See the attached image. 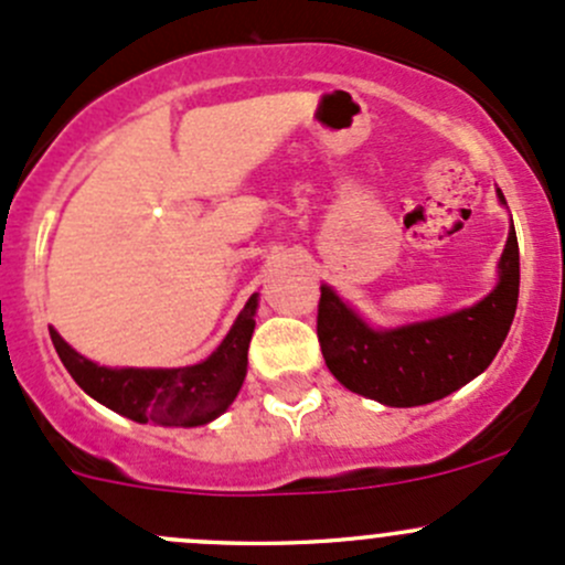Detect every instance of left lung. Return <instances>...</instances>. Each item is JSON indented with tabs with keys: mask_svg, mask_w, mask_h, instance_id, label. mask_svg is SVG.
Masks as SVG:
<instances>
[{
	"mask_svg": "<svg viewBox=\"0 0 565 565\" xmlns=\"http://www.w3.org/2000/svg\"><path fill=\"white\" fill-rule=\"evenodd\" d=\"M505 204L503 193L498 191ZM317 335L330 374L344 388L388 407H418L459 391L503 347L520 298V246L509 230L500 281L483 300L429 322L374 330L322 284Z\"/></svg>",
	"mask_w": 565,
	"mask_h": 565,
	"instance_id": "1",
	"label": "left lung"
}]
</instances>
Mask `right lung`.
Wrapping results in <instances>:
<instances>
[{
  "mask_svg": "<svg viewBox=\"0 0 565 565\" xmlns=\"http://www.w3.org/2000/svg\"><path fill=\"white\" fill-rule=\"evenodd\" d=\"M256 295L235 319L218 350L182 369H108L78 355L54 328L51 341L78 388L136 424L204 426L218 418L243 388L254 333Z\"/></svg>",
  "mask_w": 565,
  "mask_h": 565,
  "instance_id": "right-lung-1",
  "label": "right lung"
}]
</instances>
